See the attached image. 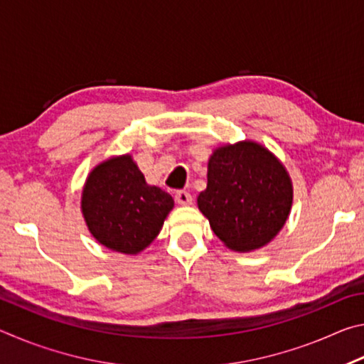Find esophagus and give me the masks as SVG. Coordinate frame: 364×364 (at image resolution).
Masks as SVG:
<instances>
[{
  "label": "esophagus",
  "mask_w": 364,
  "mask_h": 364,
  "mask_svg": "<svg viewBox=\"0 0 364 364\" xmlns=\"http://www.w3.org/2000/svg\"><path fill=\"white\" fill-rule=\"evenodd\" d=\"M175 199H176V202L180 205H189V204H193V196H191L188 191H176V194H175Z\"/></svg>",
  "instance_id": "34e87169"
}]
</instances>
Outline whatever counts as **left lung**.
Instances as JSON below:
<instances>
[{
	"label": "left lung",
	"instance_id": "8db88e82",
	"mask_svg": "<svg viewBox=\"0 0 364 364\" xmlns=\"http://www.w3.org/2000/svg\"><path fill=\"white\" fill-rule=\"evenodd\" d=\"M207 189L197 205L228 249L250 252L267 245L292 207V181L278 159L254 141L215 149Z\"/></svg>",
	"mask_w": 364,
	"mask_h": 364
}]
</instances>
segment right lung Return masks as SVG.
Masks as SVG:
<instances>
[{
  "instance_id": "obj_1",
  "label": "right lung",
  "mask_w": 364,
  "mask_h": 364,
  "mask_svg": "<svg viewBox=\"0 0 364 364\" xmlns=\"http://www.w3.org/2000/svg\"><path fill=\"white\" fill-rule=\"evenodd\" d=\"M173 197L144 180L130 154L91 170L82 193V213L97 242L120 254H139L173 208Z\"/></svg>"
}]
</instances>
